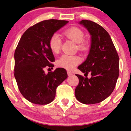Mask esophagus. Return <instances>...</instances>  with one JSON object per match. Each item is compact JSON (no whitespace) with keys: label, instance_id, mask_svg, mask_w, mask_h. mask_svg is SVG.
<instances>
[{"label":"esophagus","instance_id":"1","mask_svg":"<svg viewBox=\"0 0 131 131\" xmlns=\"http://www.w3.org/2000/svg\"><path fill=\"white\" fill-rule=\"evenodd\" d=\"M67 73H68V76H71V75H73V73H72V72H71L69 71H67Z\"/></svg>","mask_w":131,"mask_h":131}]
</instances>
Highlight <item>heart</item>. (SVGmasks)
<instances>
[{"instance_id":"1","label":"heart","mask_w":131,"mask_h":131,"mask_svg":"<svg viewBox=\"0 0 131 131\" xmlns=\"http://www.w3.org/2000/svg\"><path fill=\"white\" fill-rule=\"evenodd\" d=\"M63 36L68 39L78 43L77 47L82 52H86L89 50V42L85 40L84 31L78 27H72L68 28L63 32ZM49 47L54 54L59 52L61 47V40L58 34H53L49 41ZM81 61V59L77 55L63 54L57 61L59 67L67 70H72Z\"/></svg>"}]
</instances>
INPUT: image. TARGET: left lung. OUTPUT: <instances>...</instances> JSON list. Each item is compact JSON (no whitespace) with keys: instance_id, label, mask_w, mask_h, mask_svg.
Returning <instances> with one entry per match:
<instances>
[{"instance_id":"1","label":"left lung","mask_w":131,"mask_h":131,"mask_svg":"<svg viewBox=\"0 0 131 131\" xmlns=\"http://www.w3.org/2000/svg\"><path fill=\"white\" fill-rule=\"evenodd\" d=\"M80 24L91 35V44L87 58L78 67L85 74L90 72L91 78L76 74L79 84L75 95L79 102L85 104L100 103L115 89L119 72V59L110 35L98 24L82 20Z\"/></svg>"}]
</instances>
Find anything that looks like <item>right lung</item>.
<instances>
[{
  "label": "right lung",
  "mask_w": 131,
  "mask_h": 131,
  "mask_svg": "<svg viewBox=\"0 0 131 131\" xmlns=\"http://www.w3.org/2000/svg\"><path fill=\"white\" fill-rule=\"evenodd\" d=\"M68 21L49 19L27 29L14 54V76L21 94L31 103L47 104L53 102L58 86L68 77L64 68L45 73L46 67L53 68L54 57L49 47L50 38Z\"/></svg>",
  "instance_id": "right-lung-1"
}]
</instances>
